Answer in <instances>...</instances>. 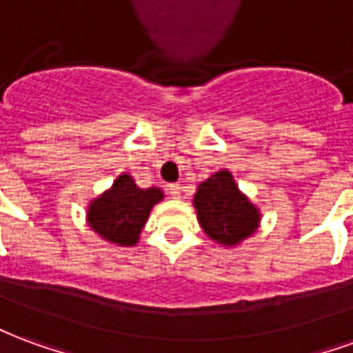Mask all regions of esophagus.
<instances>
[{
  "mask_svg": "<svg viewBox=\"0 0 353 353\" xmlns=\"http://www.w3.org/2000/svg\"><path fill=\"white\" fill-rule=\"evenodd\" d=\"M168 192L172 194V199H181V187L179 185H170Z\"/></svg>",
  "mask_w": 353,
  "mask_h": 353,
  "instance_id": "34e87169",
  "label": "esophagus"
}]
</instances>
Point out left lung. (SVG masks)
Segmentation results:
<instances>
[{
	"instance_id": "1",
	"label": "left lung",
	"mask_w": 353,
	"mask_h": 353,
	"mask_svg": "<svg viewBox=\"0 0 353 353\" xmlns=\"http://www.w3.org/2000/svg\"><path fill=\"white\" fill-rule=\"evenodd\" d=\"M192 206L206 236L225 248L242 244L259 229V208L238 189L229 170H219L202 181Z\"/></svg>"
}]
</instances>
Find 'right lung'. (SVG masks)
Wrapping results in <instances>:
<instances>
[{"label":"right lung","mask_w":353,"mask_h":353,"mask_svg":"<svg viewBox=\"0 0 353 353\" xmlns=\"http://www.w3.org/2000/svg\"><path fill=\"white\" fill-rule=\"evenodd\" d=\"M162 199L164 192L159 187L139 189L130 174H121L88 204V227L109 244L136 245L151 210Z\"/></svg>","instance_id":"add662e5"}]
</instances>
